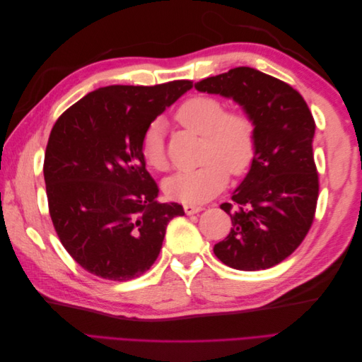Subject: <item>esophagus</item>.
<instances>
[{
	"label": "esophagus",
	"instance_id": "1",
	"mask_svg": "<svg viewBox=\"0 0 362 362\" xmlns=\"http://www.w3.org/2000/svg\"><path fill=\"white\" fill-rule=\"evenodd\" d=\"M202 210H204V208L201 205H192V204H185L184 205L185 214H196V213H199Z\"/></svg>",
	"mask_w": 362,
	"mask_h": 362
}]
</instances>
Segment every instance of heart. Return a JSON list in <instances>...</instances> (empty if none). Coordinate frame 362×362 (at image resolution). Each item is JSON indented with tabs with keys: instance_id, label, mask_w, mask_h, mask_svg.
I'll return each mask as SVG.
<instances>
[{
	"instance_id": "b5f03b06",
	"label": "heart",
	"mask_w": 362,
	"mask_h": 362,
	"mask_svg": "<svg viewBox=\"0 0 362 362\" xmlns=\"http://www.w3.org/2000/svg\"><path fill=\"white\" fill-rule=\"evenodd\" d=\"M181 127L204 136L198 169L185 170L166 181V193L184 204H204L225 187L228 172L243 173L255 156L257 129L252 117L240 108L228 110L221 98L196 95L184 101L175 115ZM140 154L154 170L169 168L160 120L152 122L140 141Z\"/></svg>"
}]
</instances>
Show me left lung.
<instances>
[{"label":"left lung","mask_w":362,"mask_h":362,"mask_svg":"<svg viewBox=\"0 0 362 362\" xmlns=\"http://www.w3.org/2000/svg\"><path fill=\"white\" fill-rule=\"evenodd\" d=\"M194 87L233 98L257 129L250 170L233 201L221 205L233 228L214 245V255L237 270L270 269L299 247L314 222L319 199L314 117L298 90L254 68L229 69Z\"/></svg>","instance_id":"8db88e82"}]
</instances>
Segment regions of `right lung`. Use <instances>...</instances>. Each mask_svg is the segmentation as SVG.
I'll return each instance as SVG.
<instances>
[{
	"label": "right lung",
	"mask_w": 362,
	"mask_h": 362,
	"mask_svg": "<svg viewBox=\"0 0 362 362\" xmlns=\"http://www.w3.org/2000/svg\"><path fill=\"white\" fill-rule=\"evenodd\" d=\"M193 81L107 86L87 93L54 124L43 177L63 247L95 276L129 281L154 264L180 204L157 202L140 141Z\"/></svg>",
	"instance_id": "1"
}]
</instances>
